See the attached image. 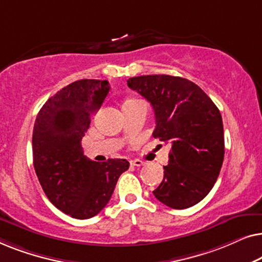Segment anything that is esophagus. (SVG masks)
Segmentation results:
<instances>
[{
  "instance_id": "esophagus-1",
  "label": "esophagus",
  "mask_w": 262,
  "mask_h": 262,
  "mask_svg": "<svg viewBox=\"0 0 262 262\" xmlns=\"http://www.w3.org/2000/svg\"><path fill=\"white\" fill-rule=\"evenodd\" d=\"M130 163L132 164V166H136V167H141V166H143V164H144V162H143V161H141V160H132Z\"/></svg>"
}]
</instances>
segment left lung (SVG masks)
Here are the masks:
<instances>
[{"label":"left lung","mask_w":262,"mask_h":262,"mask_svg":"<svg viewBox=\"0 0 262 262\" xmlns=\"http://www.w3.org/2000/svg\"><path fill=\"white\" fill-rule=\"evenodd\" d=\"M127 85L148 100L155 112V138L171 145L164 177L154 191L171 209H187L209 194L224 159L220 110L200 87L169 75L131 77Z\"/></svg>","instance_id":"left-lung-1"}]
</instances>
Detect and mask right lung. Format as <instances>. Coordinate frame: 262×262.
<instances>
[{
    "label": "right lung",
    "mask_w": 262,
    "mask_h": 262,
    "mask_svg": "<svg viewBox=\"0 0 262 262\" xmlns=\"http://www.w3.org/2000/svg\"><path fill=\"white\" fill-rule=\"evenodd\" d=\"M108 92L106 80L73 82L45 102L34 123L33 164L42 191L57 209L77 220L94 217L107 205L130 166L124 159L95 162L83 155L82 137Z\"/></svg>",
    "instance_id": "right-lung-1"
}]
</instances>
